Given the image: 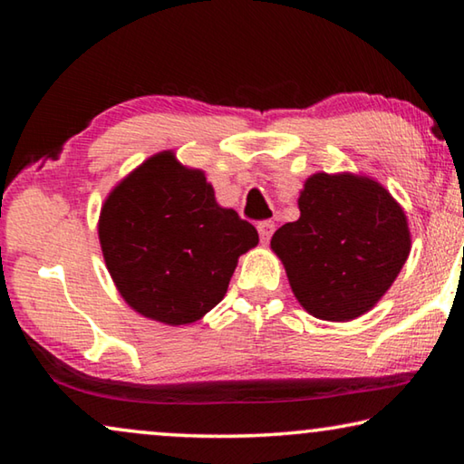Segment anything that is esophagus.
I'll list each match as a JSON object with an SVG mask.
<instances>
[{"label":"esophagus","instance_id":"34e87169","mask_svg":"<svg viewBox=\"0 0 464 464\" xmlns=\"http://www.w3.org/2000/svg\"><path fill=\"white\" fill-rule=\"evenodd\" d=\"M257 233H260V239L264 243H268L270 237H272V233H274V223L272 221H260V223H257Z\"/></svg>","mask_w":464,"mask_h":464}]
</instances>
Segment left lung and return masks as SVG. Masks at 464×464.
Here are the masks:
<instances>
[{"mask_svg":"<svg viewBox=\"0 0 464 464\" xmlns=\"http://www.w3.org/2000/svg\"><path fill=\"white\" fill-rule=\"evenodd\" d=\"M298 208V221L272 237L298 303L325 321L372 309L410 256L401 207L368 178L315 174L304 182Z\"/></svg>","mask_w":464,"mask_h":464,"instance_id":"obj_1","label":"left lung"}]
</instances>
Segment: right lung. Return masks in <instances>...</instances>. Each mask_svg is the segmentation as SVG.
I'll use <instances>...</instances> for the list:
<instances>
[{
    "label": "right lung",
    "instance_id": "1",
    "mask_svg": "<svg viewBox=\"0 0 464 464\" xmlns=\"http://www.w3.org/2000/svg\"><path fill=\"white\" fill-rule=\"evenodd\" d=\"M108 272L132 309L168 325L221 303L256 227L221 208L202 171L171 153L147 160L114 188L100 215Z\"/></svg>",
    "mask_w": 464,
    "mask_h": 464
}]
</instances>
